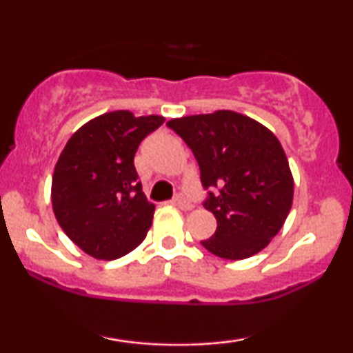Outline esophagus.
<instances>
[{
  "label": "esophagus",
  "instance_id": "34e87169",
  "mask_svg": "<svg viewBox=\"0 0 353 353\" xmlns=\"http://www.w3.org/2000/svg\"><path fill=\"white\" fill-rule=\"evenodd\" d=\"M174 204H176L177 208L182 209V210H190V209L194 208V205L190 204V202L185 199V197H182V196H177L176 199H174Z\"/></svg>",
  "mask_w": 353,
  "mask_h": 353
}]
</instances>
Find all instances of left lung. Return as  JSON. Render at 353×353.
I'll return each instance as SVG.
<instances>
[{
  "instance_id": "8db88e82",
  "label": "left lung",
  "mask_w": 353,
  "mask_h": 353,
  "mask_svg": "<svg viewBox=\"0 0 353 353\" xmlns=\"http://www.w3.org/2000/svg\"><path fill=\"white\" fill-rule=\"evenodd\" d=\"M189 145L217 229L201 244L217 257L242 261L269 245L289 216L294 177L270 129L236 111L177 117L168 123ZM218 190L216 191L215 189Z\"/></svg>"
}]
</instances>
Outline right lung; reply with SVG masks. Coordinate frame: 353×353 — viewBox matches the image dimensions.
<instances>
[{
  "mask_svg": "<svg viewBox=\"0 0 353 353\" xmlns=\"http://www.w3.org/2000/svg\"><path fill=\"white\" fill-rule=\"evenodd\" d=\"M163 123V116L111 111L81 125L61 151L52 174V212L91 257L114 261L145 239L156 208L143 192L134 154Z\"/></svg>",
  "mask_w": 353,
  "mask_h": 353,
  "instance_id": "add662e5",
  "label": "right lung"
}]
</instances>
